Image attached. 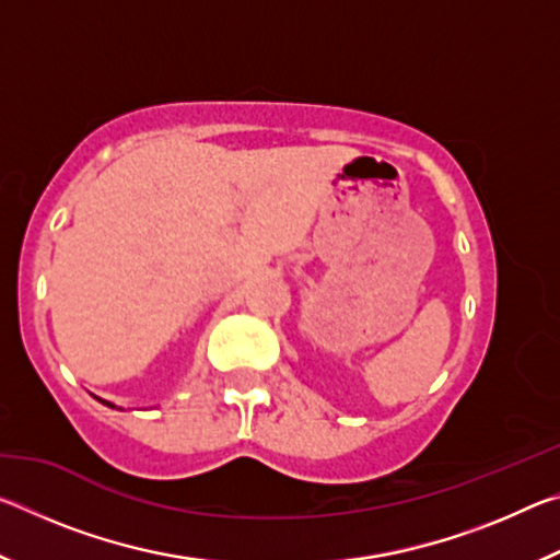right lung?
Instances as JSON below:
<instances>
[{
    "label": "right lung",
    "instance_id": "1",
    "mask_svg": "<svg viewBox=\"0 0 560 560\" xmlns=\"http://www.w3.org/2000/svg\"><path fill=\"white\" fill-rule=\"evenodd\" d=\"M101 402H103V405H108V407H116V405H110V402H106V400H101Z\"/></svg>",
    "mask_w": 560,
    "mask_h": 560
}]
</instances>
